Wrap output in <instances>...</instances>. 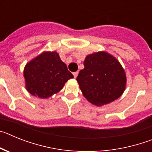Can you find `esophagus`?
Wrapping results in <instances>:
<instances>
[{
	"label": "esophagus",
	"mask_w": 152,
	"mask_h": 152,
	"mask_svg": "<svg viewBox=\"0 0 152 152\" xmlns=\"http://www.w3.org/2000/svg\"><path fill=\"white\" fill-rule=\"evenodd\" d=\"M73 75H74V77H75V78H76V77H77V75H78V72H74Z\"/></svg>",
	"instance_id": "34e87169"
}]
</instances>
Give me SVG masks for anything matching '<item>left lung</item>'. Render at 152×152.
Returning a JSON list of instances; mask_svg holds the SVG:
<instances>
[{"instance_id": "left-lung-1", "label": "left lung", "mask_w": 152, "mask_h": 152, "mask_svg": "<svg viewBox=\"0 0 152 152\" xmlns=\"http://www.w3.org/2000/svg\"><path fill=\"white\" fill-rule=\"evenodd\" d=\"M77 81L84 97L97 107L117 100L126 87V75L117 58L105 51L86 56Z\"/></svg>"}]
</instances>
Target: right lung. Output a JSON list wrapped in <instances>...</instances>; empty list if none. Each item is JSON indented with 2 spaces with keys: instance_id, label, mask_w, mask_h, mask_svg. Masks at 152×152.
<instances>
[{
  "instance_id": "add662e5",
  "label": "right lung",
  "mask_w": 152,
  "mask_h": 152,
  "mask_svg": "<svg viewBox=\"0 0 152 152\" xmlns=\"http://www.w3.org/2000/svg\"><path fill=\"white\" fill-rule=\"evenodd\" d=\"M25 87L30 94L47 99L59 92L74 76L56 51L42 52L24 67Z\"/></svg>"
}]
</instances>
